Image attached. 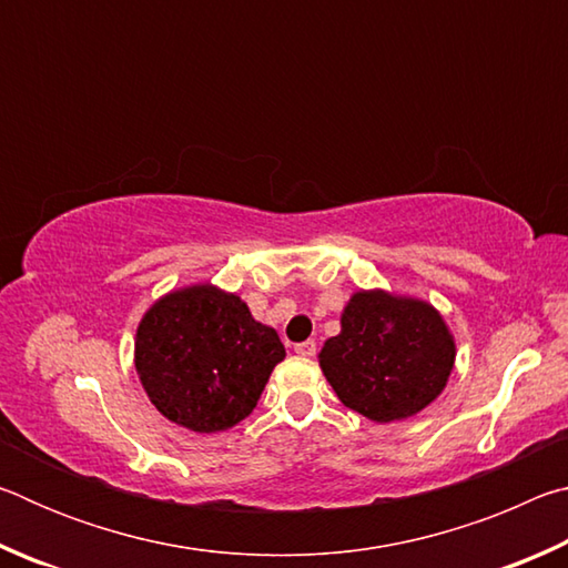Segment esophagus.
Segmentation results:
<instances>
[{
  "label": "esophagus",
  "mask_w": 568,
  "mask_h": 568,
  "mask_svg": "<svg viewBox=\"0 0 568 568\" xmlns=\"http://www.w3.org/2000/svg\"><path fill=\"white\" fill-rule=\"evenodd\" d=\"M295 353H297V355H305V358H311V355H315V341L295 343Z\"/></svg>",
  "instance_id": "34e87169"
}]
</instances>
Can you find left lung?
<instances>
[{"label":"left lung","mask_w":568,"mask_h":568,"mask_svg":"<svg viewBox=\"0 0 568 568\" xmlns=\"http://www.w3.org/2000/svg\"><path fill=\"white\" fill-rule=\"evenodd\" d=\"M341 325L318 358L338 398L361 416L408 418L444 390L456 348L430 305L383 291L355 293Z\"/></svg>","instance_id":"8db88e82"}]
</instances>
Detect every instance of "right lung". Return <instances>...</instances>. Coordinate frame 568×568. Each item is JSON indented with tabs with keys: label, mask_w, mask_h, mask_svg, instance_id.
Masks as SVG:
<instances>
[{
	"label": "right lung",
	"mask_w": 568,
	"mask_h": 568,
	"mask_svg": "<svg viewBox=\"0 0 568 568\" xmlns=\"http://www.w3.org/2000/svg\"><path fill=\"white\" fill-rule=\"evenodd\" d=\"M285 348L237 295L213 285L170 293L148 311L134 365L162 416L215 434L253 413Z\"/></svg>",
	"instance_id": "obj_1"
}]
</instances>
